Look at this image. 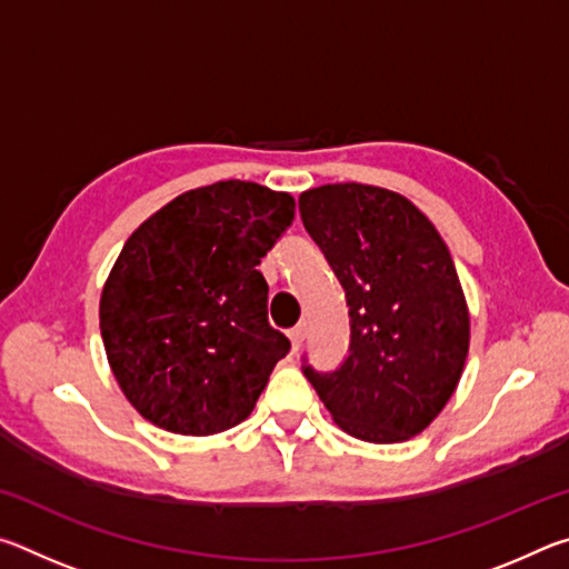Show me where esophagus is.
Returning a JSON list of instances; mask_svg holds the SVG:
<instances>
[{
    "label": "esophagus",
    "instance_id": "1",
    "mask_svg": "<svg viewBox=\"0 0 569 569\" xmlns=\"http://www.w3.org/2000/svg\"><path fill=\"white\" fill-rule=\"evenodd\" d=\"M288 339H291V349L293 351H301V346L306 341V323H298L296 329H291V333H288Z\"/></svg>",
    "mask_w": 569,
    "mask_h": 569
}]
</instances>
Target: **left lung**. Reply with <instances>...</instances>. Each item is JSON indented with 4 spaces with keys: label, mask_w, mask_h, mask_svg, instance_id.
I'll return each mask as SVG.
<instances>
[{
    "label": "left lung",
    "mask_w": 569,
    "mask_h": 569,
    "mask_svg": "<svg viewBox=\"0 0 569 569\" xmlns=\"http://www.w3.org/2000/svg\"><path fill=\"white\" fill-rule=\"evenodd\" d=\"M298 210L351 316L349 359L333 373L306 366V379L346 435L371 445L421 435L469 353V306L445 238L401 192L363 182L303 190Z\"/></svg>",
    "instance_id": "obj_1"
}]
</instances>
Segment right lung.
Masks as SVG:
<instances>
[{"label":"right lung","mask_w":569,"mask_h":569,"mask_svg":"<svg viewBox=\"0 0 569 569\" xmlns=\"http://www.w3.org/2000/svg\"><path fill=\"white\" fill-rule=\"evenodd\" d=\"M296 200L250 180L186 190L124 240L100 296L108 363L134 411L182 437L250 417L291 349L268 323L261 258Z\"/></svg>","instance_id":"right-lung-1"}]
</instances>
